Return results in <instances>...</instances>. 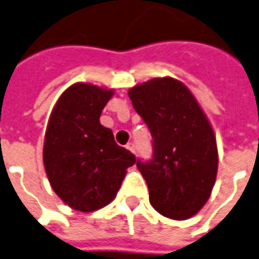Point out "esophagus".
<instances>
[{
	"label": "esophagus",
	"mask_w": 259,
	"mask_h": 259,
	"mask_svg": "<svg viewBox=\"0 0 259 259\" xmlns=\"http://www.w3.org/2000/svg\"><path fill=\"white\" fill-rule=\"evenodd\" d=\"M126 148L129 149L130 152H133V154H135V152H136V145L133 144V143H129V144L126 145Z\"/></svg>",
	"instance_id": "1"
}]
</instances>
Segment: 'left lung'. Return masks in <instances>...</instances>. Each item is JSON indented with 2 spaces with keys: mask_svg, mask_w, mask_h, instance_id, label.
<instances>
[{
  "mask_svg": "<svg viewBox=\"0 0 259 259\" xmlns=\"http://www.w3.org/2000/svg\"><path fill=\"white\" fill-rule=\"evenodd\" d=\"M129 97L152 136V159H137L149 203L164 217L191 218L206 204L217 177V143L207 116L188 88L170 76L132 88Z\"/></svg>",
  "mask_w": 259,
  "mask_h": 259,
  "instance_id": "obj_1",
  "label": "left lung"
}]
</instances>
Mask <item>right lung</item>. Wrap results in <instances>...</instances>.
<instances>
[{"instance_id": "right-lung-1", "label": "right lung", "mask_w": 259, "mask_h": 259, "mask_svg": "<svg viewBox=\"0 0 259 259\" xmlns=\"http://www.w3.org/2000/svg\"><path fill=\"white\" fill-rule=\"evenodd\" d=\"M114 92L91 83L70 86L57 100L44 141V166L56 195L78 211L111 203L126 168L136 163L130 151L115 143L100 115Z\"/></svg>"}]
</instances>
